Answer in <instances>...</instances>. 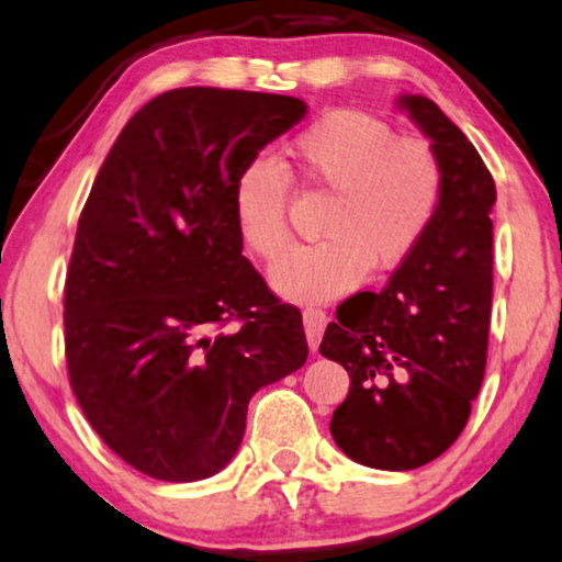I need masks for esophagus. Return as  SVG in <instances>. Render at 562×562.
<instances>
[{
	"instance_id": "1",
	"label": "esophagus",
	"mask_w": 562,
	"mask_h": 562,
	"mask_svg": "<svg viewBox=\"0 0 562 562\" xmlns=\"http://www.w3.org/2000/svg\"><path fill=\"white\" fill-rule=\"evenodd\" d=\"M303 326H305L307 346L315 351L323 338V330H326V326H328V315L318 311V307H307V311L303 313Z\"/></svg>"
}]
</instances>
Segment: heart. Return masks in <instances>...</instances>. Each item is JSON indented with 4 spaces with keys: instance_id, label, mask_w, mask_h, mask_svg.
Returning <instances> with one entry per match:
<instances>
[{
    "instance_id": "1",
    "label": "heart",
    "mask_w": 562,
    "mask_h": 562,
    "mask_svg": "<svg viewBox=\"0 0 562 562\" xmlns=\"http://www.w3.org/2000/svg\"><path fill=\"white\" fill-rule=\"evenodd\" d=\"M290 172L326 193L321 241L292 247L270 270L274 292L292 303H326L371 274L397 270L415 255L442 203L446 172L423 137H397L390 122L359 109L323 114L288 147ZM290 180L255 157L236 172L232 211L249 255L274 259L290 236Z\"/></svg>"
}]
</instances>
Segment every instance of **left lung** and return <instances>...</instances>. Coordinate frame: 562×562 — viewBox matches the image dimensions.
<instances>
[{"label": "left lung", "instance_id": "1", "mask_svg": "<svg viewBox=\"0 0 562 562\" xmlns=\"http://www.w3.org/2000/svg\"><path fill=\"white\" fill-rule=\"evenodd\" d=\"M446 172L442 203L386 288L338 305L321 353L349 371L330 436L351 461L409 471L453 446L486 369L496 186L469 137L425 97H400Z\"/></svg>", "mask_w": 562, "mask_h": 562}]
</instances>
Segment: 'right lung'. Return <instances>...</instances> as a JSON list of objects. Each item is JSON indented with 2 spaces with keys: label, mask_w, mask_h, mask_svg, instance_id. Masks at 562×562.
<instances>
[{
  "label": "right lung",
  "mask_w": 562,
  "mask_h": 562,
  "mask_svg": "<svg viewBox=\"0 0 562 562\" xmlns=\"http://www.w3.org/2000/svg\"><path fill=\"white\" fill-rule=\"evenodd\" d=\"M305 112L280 93L165 91L93 180L63 300L68 376L99 438L147 476L218 473L251 394L307 359L303 315L241 255L232 211L236 172Z\"/></svg>",
  "instance_id": "obj_1"
}]
</instances>
